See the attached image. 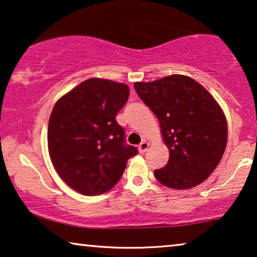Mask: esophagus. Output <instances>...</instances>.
Returning <instances> with one entry per match:
<instances>
[{"label":"esophagus","instance_id":"obj_1","mask_svg":"<svg viewBox=\"0 0 257 257\" xmlns=\"http://www.w3.org/2000/svg\"><path fill=\"white\" fill-rule=\"evenodd\" d=\"M148 147H150V144H148L147 141H143V143L139 145V147H138V150H139L140 153L143 154L148 150Z\"/></svg>","mask_w":257,"mask_h":257}]
</instances>
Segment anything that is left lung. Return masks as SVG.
Segmentation results:
<instances>
[{"mask_svg":"<svg viewBox=\"0 0 257 257\" xmlns=\"http://www.w3.org/2000/svg\"><path fill=\"white\" fill-rule=\"evenodd\" d=\"M143 102L158 117L168 163L154 175L166 187L184 190L206 180L224 155L227 121L221 107L202 84L185 75L136 82Z\"/></svg>","mask_w":257,"mask_h":257,"instance_id":"8db88e82","label":"left lung"}]
</instances>
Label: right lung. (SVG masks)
<instances>
[{
	"mask_svg": "<svg viewBox=\"0 0 257 257\" xmlns=\"http://www.w3.org/2000/svg\"><path fill=\"white\" fill-rule=\"evenodd\" d=\"M128 96L127 84L92 77L55 103L47 128L48 153L59 176L79 193L110 190L127 160L138 154L116 120Z\"/></svg>",
	"mask_w": 257,
	"mask_h": 257,
	"instance_id": "obj_1",
	"label": "right lung"
}]
</instances>
